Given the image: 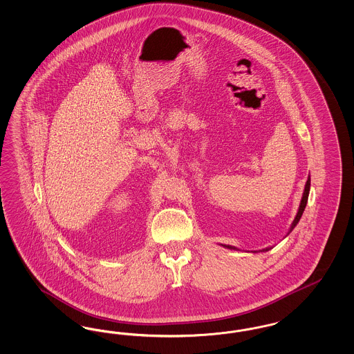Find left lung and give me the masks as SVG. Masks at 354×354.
<instances>
[{"label":"left lung","instance_id":"1","mask_svg":"<svg viewBox=\"0 0 354 354\" xmlns=\"http://www.w3.org/2000/svg\"><path fill=\"white\" fill-rule=\"evenodd\" d=\"M310 187H311V178H308V180H307V183H306V187H304V192H303V198H301V201H300V205H299V209H297V216H295V218H294V221H292V224H291V227H290V230H288V233L287 234H290L291 232H292V229L297 227V223H299V220H300V217H301V214L304 212V208H306V205H307V201H308V195H310ZM224 248H227V249H233V250H239L237 248H234V246H230V245H223ZM270 250V248H266V249H263V250H261V252H268ZM257 253V252H255Z\"/></svg>","mask_w":354,"mask_h":354}]
</instances>
